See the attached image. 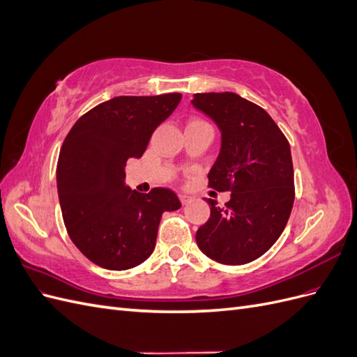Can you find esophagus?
I'll use <instances>...</instances> for the list:
<instances>
[{
  "mask_svg": "<svg viewBox=\"0 0 357 357\" xmlns=\"http://www.w3.org/2000/svg\"><path fill=\"white\" fill-rule=\"evenodd\" d=\"M178 198H180V201H181V204H183V205H186V204H189V202L192 201V197L185 195V193H181V195H180Z\"/></svg>",
  "mask_w": 357,
  "mask_h": 357,
  "instance_id": "34e87169",
  "label": "esophagus"
}]
</instances>
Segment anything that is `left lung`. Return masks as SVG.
I'll use <instances>...</instances> for the list:
<instances>
[{
  "instance_id": "obj_1",
  "label": "left lung",
  "mask_w": 357,
  "mask_h": 357,
  "mask_svg": "<svg viewBox=\"0 0 357 357\" xmlns=\"http://www.w3.org/2000/svg\"><path fill=\"white\" fill-rule=\"evenodd\" d=\"M220 131V152L208 172L210 188L231 190L197 231L199 250L225 265H244L266 253L286 228L295 185L290 146L262 107L234 92L195 93L190 101Z\"/></svg>"
}]
</instances>
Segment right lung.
Masks as SVG:
<instances>
[{"label":"right lung","mask_w":357,"mask_h":357,"mask_svg":"<svg viewBox=\"0 0 357 357\" xmlns=\"http://www.w3.org/2000/svg\"><path fill=\"white\" fill-rule=\"evenodd\" d=\"M181 93L116 96L74 123L56 167L62 218L71 241L91 262L112 271L143 264L153 253L164 211L181 207L169 189L149 193L125 183L129 158H142L155 129Z\"/></svg>","instance_id":"add662e5"}]
</instances>
